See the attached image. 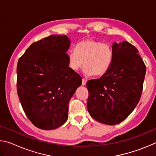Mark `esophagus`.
I'll return each instance as SVG.
<instances>
[{
	"mask_svg": "<svg viewBox=\"0 0 156 156\" xmlns=\"http://www.w3.org/2000/svg\"><path fill=\"white\" fill-rule=\"evenodd\" d=\"M87 83V80L84 78H83V81H82V85H85Z\"/></svg>",
	"mask_w": 156,
	"mask_h": 156,
	"instance_id": "34e87169",
	"label": "esophagus"
}]
</instances>
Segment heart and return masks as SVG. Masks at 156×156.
Returning <instances> with one entry per match:
<instances>
[{"label": "heart", "mask_w": 156, "mask_h": 156, "mask_svg": "<svg viewBox=\"0 0 156 156\" xmlns=\"http://www.w3.org/2000/svg\"><path fill=\"white\" fill-rule=\"evenodd\" d=\"M69 66L73 71L83 67L86 75L96 77L104 76L111 67L113 58L112 47L94 39H84L69 53Z\"/></svg>", "instance_id": "b5f03b06"}]
</instances>
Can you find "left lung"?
<instances>
[{
  "instance_id": "obj_1",
  "label": "left lung",
  "mask_w": 156,
  "mask_h": 156,
  "mask_svg": "<svg viewBox=\"0 0 156 156\" xmlns=\"http://www.w3.org/2000/svg\"><path fill=\"white\" fill-rule=\"evenodd\" d=\"M113 58L108 72L89 80L87 109L98 122L113 125L133 112L140 99L146 66L138 50L126 41L112 45Z\"/></svg>"
}]
</instances>
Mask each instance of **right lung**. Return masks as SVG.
<instances>
[{"label":"right lung","mask_w":156,"mask_h":156,"mask_svg":"<svg viewBox=\"0 0 156 156\" xmlns=\"http://www.w3.org/2000/svg\"><path fill=\"white\" fill-rule=\"evenodd\" d=\"M70 41L51 35L31 44L18 60L17 91L26 115L34 126L51 130L68 118L69 102L82 84L69 67Z\"/></svg>","instance_id":"obj_1"}]
</instances>
